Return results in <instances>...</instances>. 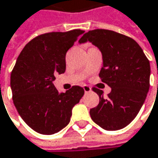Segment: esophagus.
<instances>
[{
	"instance_id": "34e87169",
	"label": "esophagus",
	"mask_w": 158,
	"mask_h": 158,
	"mask_svg": "<svg viewBox=\"0 0 158 158\" xmlns=\"http://www.w3.org/2000/svg\"><path fill=\"white\" fill-rule=\"evenodd\" d=\"M83 89H84L85 93H89V92L91 91V88L89 86H88V85H84L83 86Z\"/></svg>"
}]
</instances>
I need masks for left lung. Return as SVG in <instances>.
Instances as JSON below:
<instances>
[{
  "label": "left lung",
  "mask_w": 158,
  "mask_h": 158,
  "mask_svg": "<svg viewBox=\"0 0 158 158\" xmlns=\"http://www.w3.org/2000/svg\"><path fill=\"white\" fill-rule=\"evenodd\" d=\"M87 41L101 51L99 77L111 88L107 98L102 90L94 88L99 103L90 109V117L106 130L121 129L136 118L145 102L150 86L149 60L136 41L113 31H89L79 40L80 44Z\"/></svg>",
  "instance_id": "left-lung-1"
}]
</instances>
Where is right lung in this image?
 Segmentation results:
<instances>
[{
  "label": "right lung",
  "instance_id": "1",
  "mask_svg": "<svg viewBox=\"0 0 158 158\" xmlns=\"http://www.w3.org/2000/svg\"><path fill=\"white\" fill-rule=\"evenodd\" d=\"M84 31L50 32L23 48L10 74L14 106L24 122L42 135H52L69 123L72 108L84 95L73 86L59 93L53 81L66 70V53Z\"/></svg>",
  "mask_w": 158,
  "mask_h": 158
}]
</instances>
